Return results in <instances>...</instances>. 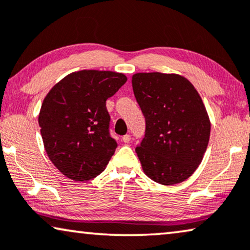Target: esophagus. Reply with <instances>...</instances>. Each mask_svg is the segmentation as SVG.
Masks as SVG:
<instances>
[{
    "mask_svg": "<svg viewBox=\"0 0 250 250\" xmlns=\"http://www.w3.org/2000/svg\"><path fill=\"white\" fill-rule=\"evenodd\" d=\"M130 140H131V137H130V135H125L124 137H122V142L124 143H129Z\"/></svg>",
    "mask_w": 250,
    "mask_h": 250,
    "instance_id": "34e87169",
    "label": "esophagus"
}]
</instances>
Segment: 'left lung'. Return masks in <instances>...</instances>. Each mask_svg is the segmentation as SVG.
<instances>
[{"label":"left lung","mask_w":250,"mask_h":250,"mask_svg":"<svg viewBox=\"0 0 250 250\" xmlns=\"http://www.w3.org/2000/svg\"><path fill=\"white\" fill-rule=\"evenodd\" d=\"M132 88L146 120L137 156L147 177L160 185L185 181L202 163L210 121L194 85L177 73L139 72Z\"/></svg>","instance_id":"1"}]
</instances>
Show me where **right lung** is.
Here are the masks:
<instances>
[{"instance_id":"right-lung-1","label":"right lung","mask_w":250,"mask_h":250,"mask_svg":"<svg viewBox=\"0 0 250 250\" xmlns=\"http://www.w3.org/2000/svg\"><path fill=\"white\" fill-rule=\"evenodd\" d=\"M125 82L124 73L82 70L45 96L38 115L44 148L66 178L88 181L105 170L118 147L108 132L106 100Z\"/></svg>"}]
</instances>
